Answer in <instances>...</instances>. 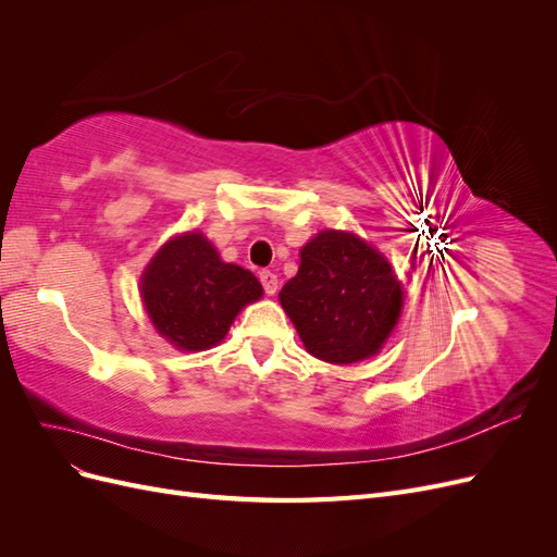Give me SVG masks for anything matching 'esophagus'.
I'll return each mask as SVG.
<instances>
[{"label":"esophagus","instance_id":"34e87169","mask_svg":"<svg viewBox=\"0 0 557 557\" xmlns=\"http://www.w3.org/2000/svg\"><path fill=\"white\" fill-rule=\"evenodd\" d=\"M260 281H262V288H264L267 295H276V290H278V276L274 272H262Z\"/></svg>","mask_w":557,"mask_h":557}]
</instances>
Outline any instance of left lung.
<instances>
[{
  "instance_id": "1",
  "label": "left lung",
  "mask_w": 557,
  "mask_h": 557,
  "mask_svg": "<svg viewBox=\"0 0 557 557\" xmlns=\"http://www.w3.org/2000/svg\"><path fill=\"white\" fill-rule=\"evenodd\" d=\"M278 299L313 358L352 364L383 348L404 293L383 252L358 234L323 230L299 250L297 276Z\"/></svg>"
}]
</instances>
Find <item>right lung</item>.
Listing matches in <instances>:
<instances>
[{
  "instance_id": "obj_1",
  "label": "right lung",
  "mask_w": 557,
  "mask_h": 557,
  "mask_svg": "<svg viewBox=\"0 0 557 557\" xmlns=\"http://www.w3.org/2000/svg\"><path fill=\"white\" fill-rule=\"evenodd\" d=\"M260 297V281L248 269L223 262L201 232L166 242L141 274L150 323L178 350L218 346L237 313Z\"/></svg>"
}]
</instances>
